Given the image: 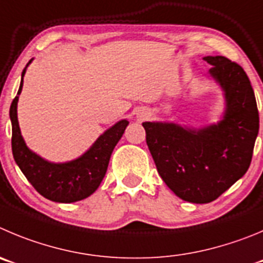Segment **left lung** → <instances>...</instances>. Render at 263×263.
<instances>
[{"instance_id": "left-lung-1", "label": "left lung", "mask_w": 263, "mask_h": 263, "mask_svg": "<svg viewBox=\"0 0 263 263\" xmlns=\"http://www.w3.org/2000/svg\"><path fill=\"white\" fill-rule=\"evenodd\" d=\"M224 97L217 123L196 127L144 122L159 175L179 198L208 203L244 176L253 156L259 117L253 88L241 66L222 55L203 57Z\"/></svg>"}]
</instances>
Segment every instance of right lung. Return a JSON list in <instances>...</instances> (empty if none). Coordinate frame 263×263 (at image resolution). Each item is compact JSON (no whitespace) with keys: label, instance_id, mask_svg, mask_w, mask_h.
<instances>
[{"label":"right lung","instance_id":"obj_1","mask_svg":"<svg viewBox=\"0 0 263 263\" xmlns=\"http://www.w3.org/2000/svg\"><path fill=\"white\" fill-rule=\"evenodd\" d=\"M27 63L22 72L21 85L10 106V120L13 127L11 149L16 165L36 191L54 202L70 203L89 197L101 184L115 145L123 136L128 120L122 119L98 136L87 152L67 162H50L27 146L18 122V100L23 88Z\"/></svg>","mask_w":263,"mask_h":263}]
</instances>
